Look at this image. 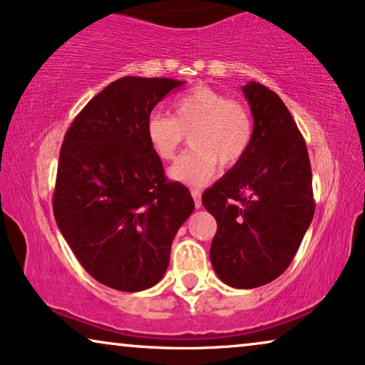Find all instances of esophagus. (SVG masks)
Here are the masks:
<instances>
[{
  "label": "esophagus",
  "mask_w": 365,
  "mask_h": 365,
  "mask_svg": "<svg viewBox=\"0 0 365 365\" xmlns=\"http://www.w3.org/2000/svg\"><path fill=\"white\" fill-rule=\"evenodd\" d=\"M191 194H192V199H194V204H196V207H201L202 206L201 189H191Z\"/></svg>",
  "instance_id": "obj_1"
}]
</instances>
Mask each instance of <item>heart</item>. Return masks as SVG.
I'll return each mask as SVG.
<instances>
[{
    "label": "heart",
    "mask_w": 365,
    "mask_h": 365,
    "mask_svg": "<svg viewBox=\"0 0 365 365\" xmlns=\"http://www.w3.org/2000/svg\"><path fill=\"white\" fill-rule=\"evenodd\" d=\"M191 136V149L182 154L169 176L187 186H202L217 171L219 163L231 168L246 156L254 139L247 108L207 86H196L173 103V116L154 111L146 121V136L154 154L171 161Z\"/></svg>",
    "instance_id": "1"
}]
</instances>
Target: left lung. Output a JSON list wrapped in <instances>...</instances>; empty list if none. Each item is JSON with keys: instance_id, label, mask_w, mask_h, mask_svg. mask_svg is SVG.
<instances>
[{"instance_id": "obj_1", "label": "left lung", "mask_w": 365, "mask_h": 365, "mask_svg": "<svg viewBox=\"0 0 365 365\" xmlns=\"http://www.w3.org/2000/svg\"><path fill=\"white\" fill-rule=\"evenodd\" d=\"M242 93L254 118L252 144L204 191L202 204L217 222L214 271L227 286L254 289L289 267L316 204L306 141L286 104L256 81Z\"/></svg>"}]
</instances>
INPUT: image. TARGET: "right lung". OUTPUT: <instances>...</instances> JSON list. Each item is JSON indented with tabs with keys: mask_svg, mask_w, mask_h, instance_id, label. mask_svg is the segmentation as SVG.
<instances>
[{
	"mask_svg": "<svg viewBox=\"0 0 365 365\" xmlns=\"http://www.w3.org/2000/svg\"><path fill=\"white\" fill-rule=\"evenodd\" d=\"M182 84L116 79L64 134L54 219L89 276L116 291L138 292L161 281L173 239L194 211L189 189L168 181L146 136L154 106Z\"/></svg>",
	"mask_w": 365,
	"mask_h": 365,
	"instance_id": "1",
	"label": "right lung"
}]
</instances>
